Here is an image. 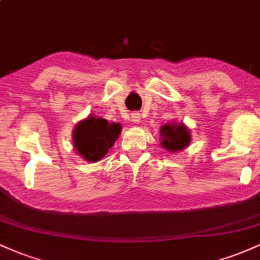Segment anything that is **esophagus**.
I'll return each instance as SVG.
<instances>
[{"instance_id":"1","label":"esophagus","mask_w":260,"mask_h":260,"mask_svg":"<svg viewBox=\"0 0 260 260\" xmlns=\"http://www.w3.org/2000/svg\"><path fill=\"white\" fill-rule=\"evenodd\" d=\"M139 118H140V113L139 112L132 113V121L134 122V123H138Z\"/></svg>"}]
</instances>
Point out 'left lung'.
<instances>
[{
  "instance_id": "left-lung-1",
  "label": "left lung",
  "mask_w": 260,
  "mask_h": 260,
  "mask_svg": "<svg viewBox=\"0 0 260 260\" xmlns=\"http://www.w3.org/2000/svg\"><path fill=\"white\" fill-rule=\"evenodd\" d=\"M161 145L170 151L186 148L190 142L189 131L183 124H165L161 128Z\"/></svg>"
}]
</instances>
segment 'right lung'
Listing matches in <instances>:
<instances>
[{
  "instance_id": "right-lung-1",
  "label": "right lung",
  "mask_w": 260,
  "mask_h": 260,
  "mask_svg": "<svg viewBox=\"0 0 260 260\" xmlns=\"http://www.w3.org/2000/svg\"><path fill=\"white\" fill-rule=\"evenodd\" d=\"M121 129L120 123H109L104 118L89 117L77 124L73 133L74 148L89 162L99 161L115 144Z\"/></svg>"
}]
</instances>
